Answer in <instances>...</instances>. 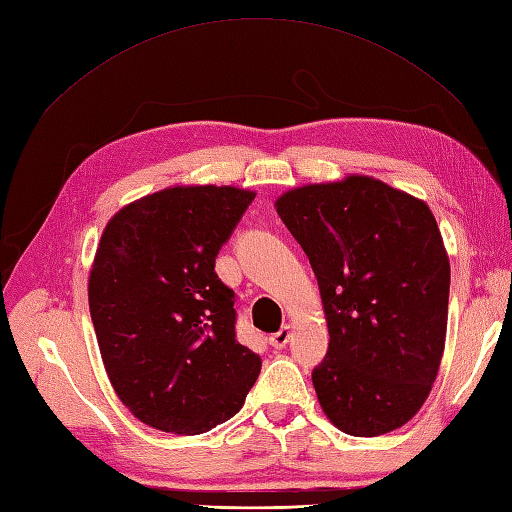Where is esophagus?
<instances>
[{
  "mask_svg": "<svg viewBox=\"0 0 512 512\" xmlns=\"http://www.w3.org/2000/svg\"><path fill=\"white\" fill-rule=\"evenodd\" d=\"M291 334H293V330H291V326H282L276 334H271V339H269V343L276 347V350H282V347L289 343V339H291Z\"/></svg>",
  "mask_w": 512,
  "mask_h": 512,
  "instance_id": "esophagus-1",
  "label": "esophagus"
}]
</instances>
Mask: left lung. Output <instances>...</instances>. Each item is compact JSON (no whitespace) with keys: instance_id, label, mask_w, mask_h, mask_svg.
I'll list each match as a JSON object with an SVG mask.
<instances>
[{"instance_id":"obj_1","label":"left lung","mask_w":512,"mask_h":512,"mask_svg":"<svg viewBox=\"0 0 512 512\" xmlns=\"http://www.w3.org/2000/svg\"><path fill=\"white\" fill-rule=\"evenodd\" d=\"M276 208L326 310L328 354L313 369L323 413L352 436L402 428L445 347L450 260L430 208L367 176L293 189Z\"/></svg>"}]
</instances>
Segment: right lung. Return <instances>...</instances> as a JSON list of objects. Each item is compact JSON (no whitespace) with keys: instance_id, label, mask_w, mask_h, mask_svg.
I'll use <instances>...</instances> for the list:
<instances>
[{"instance_id":"1","label":"right lung","mask_w":512,"mask_h":512,"mask_svg":"<svg viewBox=\"0 0 512 512\" xmlns=\"http://www.w3.org/2000/svg\"><path fill=\"white\" fill-rule=\"evenodd\" d=\"M256 193L173 186L108 221L89 308L110 384L162 432L202 434L243 408L260 356L236 341L234 291L215 271Z\"/></svg>"}]
</instances>
